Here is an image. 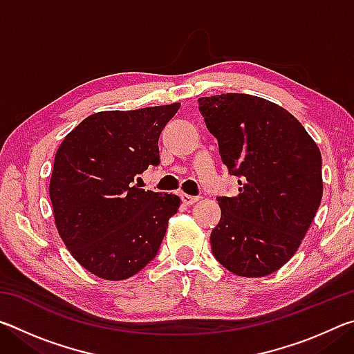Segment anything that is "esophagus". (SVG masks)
Returning <instances> with one entry per match:
<instances>
[{
    "label": "esophagus",
    "mask_w": 354,
    "mask_h": 354,
    "mask_svg": "<svg viewBox=\"0 0 354 354\" xmlns=\"http://www.w3.org/2000/svg\"><path fill=\"white\" fill-rule=\"evenodd\" d=\"M181 200H183V203H184V205H187V206H192V205H195V203H196V201H198L200 198H198V196H194V195L181 194Z\"/></svg>",
    "instance_id": "obj_1"
}]
</instances>
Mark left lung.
<instances>
[{"label": "left lung", "mask_w": 354, "mask_h": 354, "mask_svg": "<svg viewBox=\"0 0 354 354\" xmlns=\"http://www.w3.org/2000/svg\"><path fill=\"white\" fill-rule=\"evenodd\" d=\"M223 164L239 176V194L220 196L212 253L237 277L279 270L297 253L320 206L322 154L284 107L254 95L198 100Z\"/></svg>", "instance_id": "left-lung-1"}]
</instances>
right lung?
Returning a JSON list of instances; mask_svg holds the SVG:
<instances>
[{"label": "right lung", "mask_w": 354, "mask_h": 354, "mask_svg": "<svg viewBox=\"0 0 354 354\" xmlns=\"http://www.w3.org/2000/svg\"><path fill=\"white\" fill-rule=\"evenodd\" d=\"M179 103L104 111L84 118L57 148L50 198L59 236L95 277H134L158 254L179 196L139 189L158 165L159 136Z\"/></svg>", "instance_id": "add662e5"}]
</instances>
